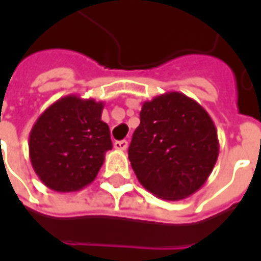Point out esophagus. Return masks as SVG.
<instances>
[{
  "instance_id": "obj_1",
  "label": "esophagus",
  "mask_w": 261,
  "mask_h": 261,
  "mask_svg": "<svg viewBox=\"0 0 261 261\" xmlns=\"http://www.w3.org/2000/svg\"><path fill=\"white\" fill-rule=\"evenodd\" d=\"M113 147L116 149H119V151H125L127 148H128V142L125 141V140H121V141H114Z\"/></svg>"
}]
</instances>
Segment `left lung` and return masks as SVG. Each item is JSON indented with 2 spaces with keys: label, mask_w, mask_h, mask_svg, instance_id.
I'll list each match as a JSON object with an SVG mask.
<instances>
[{
  "label": "left lung",
  "mask_w": 261,
  "mask_h": 261,
  "mask_svg": "<svg viewBox=\"0 0 261 261\" xmlns=\"http://www.w3.org/2000/svg\"><path fill=\"white\" fill-rule=\"evenodd\" d=\"M218 152L215 124L194 99L166 92L142 103L128 159L148 192L169 201L192 196L211 175Z\"/></svg>",
  "instance_id": "8db88e82"
}]
</instances>
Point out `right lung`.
<instances>
[{
    "instance_id": "right-lung-1",
    "label": "right lung",
    "mask_w": 261,
    "mask_h": 261,
    "mask_svg": "<svg viewBox=\"0 0 261 261\" xmlns=\"http://www.w3.org/2000/svg\"><path fill=\"white\" fill-rule=\"evenodd\" d=\"M102 102L68 95L43 112L29 134V156L44 186L78 192L91 185L112 149Z\"/></svg>"
}]
</instances>
